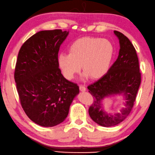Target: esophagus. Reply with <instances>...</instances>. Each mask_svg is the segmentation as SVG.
I'll use <instances>...</instances> for the list:
<instances>
[{"instance_id": "obj_1", "label": "esophagus", "mask_w": 155, "mask_h": 155, "mask_svg": "<svg viewBox=\"0 0 155 155\" xmlns=\"http://www.w3.org/2000/svg\"><path fill=\"white\" fill-rule=\"evenodd\" d=\"M79 89H80L81 91H82V92H84V91H86V87H85L84 86H83V85H80V86H79Z\"/></svg>"}]
</instances>
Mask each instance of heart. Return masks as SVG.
I'll return each mask as SVG.
<instances>
[{
  "mask_svg": "<svg viewBox=\"0 0 155 155\" xmlns=\"http://www.w3.org/2000/svg\"><path fill=\"white\" fill-rule=\"evenodd\" d=\"M68 51L69 54H60L58 58L59 68L67 79H73L81 67L84 78H98L110 68L114 48L107 39L84 37L71 43Z\"/></svg>",
  "mask_w": 155,
  "mask_h": 155,
  "instance_id": "obj_1",
  "label": "heart"
}]
</instances>
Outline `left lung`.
I'll use <instances>...</instances> for the list:
<instances>
[{"instance_id": "left-lung-1", "label": "left lung", "mask_w": 155, "mask_h": 155, "mask_svg": "<svg viewBox=\"0 0 155 155\" xmlns=\"http://www.w3.org/2000/svg\"><path fill=\"white\" fill-rule=\"evenodd\" d=\"M119 40V56L105 74L88 86L94 102L88 112L91 118L99 125L110 127L123 121L130 114L141 82V74L136 49L127 37L114 31ZM122 94L126 100L124 107L116 114H109L103 108L105 97Z\"/></svg>"}]
</instances>
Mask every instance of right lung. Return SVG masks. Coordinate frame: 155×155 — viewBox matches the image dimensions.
I'll return each mask as SVG.
<instances>
[{
    "mask_svg": "<svg viewBox=\"0 0 155 155\" xmlns=\"http://www.w3.org/2000/svg\"><path fill=\"white\" fill-rule=\"evenodd\" d=\"M69 31L37 32L21 45L15 81L21 107L28 117L44 127L62 123L79 93L77 84L67 80L59 69L60 47Z\"/></svg>",
    "mask_w": 155,
    "mask_h": 155,
    "instance_id": "right-lung-1",
    "label": "right lung"
}]
</instances>
